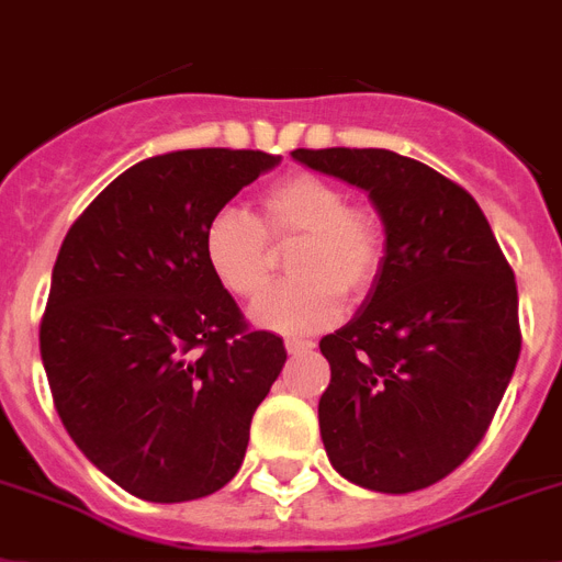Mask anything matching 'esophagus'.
Here are the masks:
<instances>
[{"instance_id": "esophagus-1", "label": "esophagus", "mask_w": 562, "mask_h": 562, "mask_svg": "<svg viewBox=\"0 0 562 562\" xmlns=\"http://www.w3.org/2000/svg\"><path fill=\"white\" fill-rule=\"evenodd\" d=\"M284 347H286V353H290V356H299V353H307V350H313L315 345H313V341H310V338L292 336V338H286Z\"/></svg>"}]
</instances>
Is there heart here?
<instances>
[{
	"instance_id": "1",
	"label": "heart",
	"mask_w": 562,
	"mask_h": 562,
	"mask_svg": "<svg viewBox=\"0 0 562 562\" xmlns=\"http://www.w3.org/2000/svg\"><path fill=\"white\" fill-rule=\"evenodd\" d=\"M270 238L304 235L290 272L252 304V322L276 333H313L361 299L382 270L384 240L368 209L347 206V192L318 175H290L261 194V221L224 206L203 229V258L217 284L235 299H255L270 284Z\"/></svg>"
}]
</instances>
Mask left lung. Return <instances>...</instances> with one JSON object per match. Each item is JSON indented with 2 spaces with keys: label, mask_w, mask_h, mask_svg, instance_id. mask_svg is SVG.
Wrapping results in <instances>:
<instances>
[{
  "label": "left lung",
  "mask_w": 562,
  "mask_h": 562,
  "mask_svg": "<svg viewBox=\"0 0 562 562\" xmlns=\"http://www.w3.org/2000/svg\"><path fill=\"white\" fill-rule=\"evenodd\" d=\"M307 169L368 192L384 258L356 315L322 338L324 451L382 494L428 488L474 451L520 359L517 284L462 187L387 148H295Z\"/></svg>",
  "instance_id": "obj_1"
}]
</instances>
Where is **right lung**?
I'll list each match as a JSON object with an SVG mask.
<instances>
[{
  "label": "right lung",
  "instance_id": "obj_1",
  "mask_svg": "<svg viewBox=\"0 0 562 562\" xmlns=\"http://www.w3.org/2000/svg\"><path fill=\"white\" fill-rule=\"evenodd\" d=\"M281 157L187 148L114 178L68 229L40 353L68 437L148 503L209 497L238 474L255 407L286 361L206 267L203 229Z\"/></svg>",
  "mask_w": 562,
  "mask_h": 562
}]
</instances>
